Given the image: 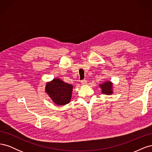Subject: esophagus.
<instances>
[{
	"mask_svg": "<svg viewBox=\"0 0 152 152\" xmlns=\"http://www.w3.org/2000/svg\"><path fill=\"white\" fill-rule=\"evenodd\" d=\"M87 80H82L81 81V84H82V85H86L87 84Z\"/></svg>",
	"mask_w": 152,
	"mask_h": 152,
	"instance_id": "esophagus-1",
	"label": "esophagus"
}]
</instances>
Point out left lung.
I'll use <instances>...</instances> for the list:
<instances>
[{"mask_svg": "<svg viewBox=\"0 0 152 152\" xmlns=\"http://www.w3.org/2000/svg\"><path fill=\"white\" fill-rule=\"evenodd\" d=\"M113 83L111 81H104L103 83L99 85V87L102 89V93L103 94L110 95L113 93Z\"/></svg>", "mask_w": 152, "mask_h": 152, "instance_id": "8db88e82", "label": "left lung"}]
</instances>
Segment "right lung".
<instances>
[{"instance_id": "add662e5", "label": "right lung", "mask_w": 152, "mask_h": 152, "mask_svg": "<svg viewBox=\"0 0 152 152\" xmlns=\"http://www.w3.org/2000/svg\"><path fill=\"white\" fill-rule=\"evenodd\" d=\"M73 88L72 84H67L58 78H54L45 84V92L55 104L63 106L70 102Z\"/></svg>"}]
</instances>
